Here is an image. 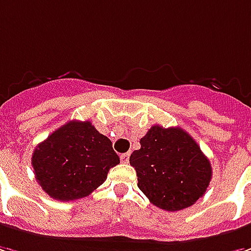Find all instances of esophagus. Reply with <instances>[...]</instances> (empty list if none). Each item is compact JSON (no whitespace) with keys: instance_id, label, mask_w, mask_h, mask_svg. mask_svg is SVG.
<instances>
[{"instance_id":"obj_1","label":"esophagus","mask_w":251,"mask_h":251,"mask_svg":"<svg viewBox=\"0 0 251 251\" xmlns=\"http://www.w3.org/2000/svg\"><path fill=\"white\" fill-rule=\"evenodd\" d=\"M121 161H122L124 164H127V162H129V152L122 154V155H121Z\"/></svg>"}]
</instances>
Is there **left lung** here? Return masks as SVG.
<instances>
[{"instance_id":"8db88e82","label":"left lung","mask_w":251,"mask_h":251,"mask_svg":"<svg viewBox=\"0 0 251 251\" xmlns=\"http://www.w3.org/2000/svg\"><path fill=\"white\" fill-rule=\"evenodd\" d=\"M130 155L137 186L158 208L179 211L205 193L211 164L190 134L180 127L151 126Z\"/></svg>"}]
</instances>
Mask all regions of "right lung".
I'll use <instances>...</instances> for the list:
<instances>
[{
	"label": "right lung",
	"mask_w": 251,
	"mask_h": 251,
	"mask_svg": "<svg viewBox=\"0 0 251 251\" xmlns=\"http://www.w3.org/2000/svg\"><path fill=\"white\" fill-rule=\"evenodd\" d=\"M119 157L107 136L89 121H71L36 147L31 165L41 189L59 201L89 196L107 179Z\"/></svg>",
	"instance_id": "right-lung-1"
}]
</instances>
